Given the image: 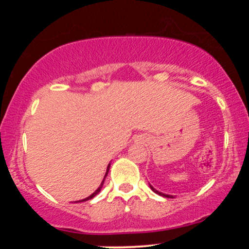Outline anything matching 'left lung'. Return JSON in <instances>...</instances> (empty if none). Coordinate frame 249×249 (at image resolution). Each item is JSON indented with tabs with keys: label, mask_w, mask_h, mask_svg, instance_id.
<instances>
[{
	"label": "left lung",
	"mask_w": 249,
	"mask_h": 249,
	"mask_svg": "<svg viewBox=\"0 0 249 249\" xmlns=\"http://www.w3.org/2000/svg\"><path fill=\"white\" fill-rule=\"evenodd\" d=\"M148 185H150V188H151V190H152V191H153V192H154V193L159 194V196H165V198H174V196H170V194H165V193H161V192H159V191H157V190H156V188H154V187H153V186H152V185H151V184H148Z\"/></svg>",
	"instance_id": "left-lung-1"
}]
</instances>
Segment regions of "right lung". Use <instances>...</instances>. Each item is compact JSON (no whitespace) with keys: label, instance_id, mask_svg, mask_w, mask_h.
Masks as SVG:
<instances>
[{"label":"right lung","instance_id":"right-lung-1","mask_svg":"<svg viewBox=\"0 0 249 249\" xmlns=\"http://www.w3.org/2000/svg\"><path fill=\"white\" fill-rule=\"evenodd\" d=\"M108 170H110V164L107 165V173H105V176H104V179H103V181L101 182V185H99V187L97 188V190H96L95 192H93L92 194H91V196H89L88 198H85V199H83V200H79V201H87V200H90V199H92L93 196H96L97 194H98L99 192H101V190H102V187H103V184H104V180H105V178H107V173H108Z\"/></svg>","mask_w":249,"mask_h":249}]
</instances>
